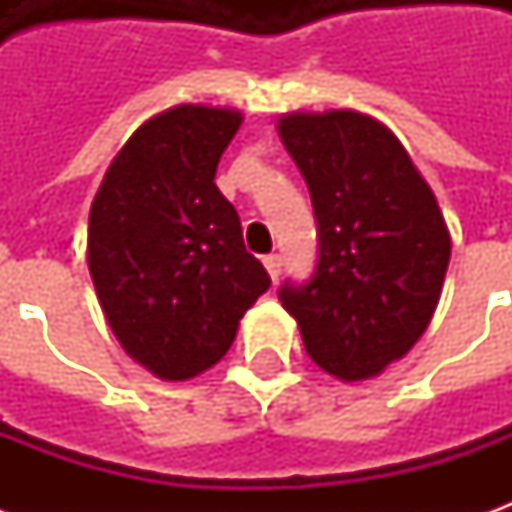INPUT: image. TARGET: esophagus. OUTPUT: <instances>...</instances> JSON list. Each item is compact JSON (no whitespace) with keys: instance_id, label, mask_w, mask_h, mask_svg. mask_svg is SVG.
Returning <instances> with one entry per match:
<instances>
[{"instance_id":"1","label":"esophagus","mask_w":512,"mask_h":512,"mask_svg":"<svg viewBox=\"0 0 512 512\" xmlns=\"http://www.w3.org/2000/svg\"><path fill=\"white\" fill-rule=\"evenodd\" d=\"M263 266H266L268 277L277 279L279 271H282V257H279V255H266V257H263Z\"/></svg>"}]
</instances>
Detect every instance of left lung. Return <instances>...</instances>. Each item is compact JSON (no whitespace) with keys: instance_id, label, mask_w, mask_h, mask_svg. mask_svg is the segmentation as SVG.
I'll list each match as a JSON object with an SVG mask.
<instances>
[{"instance_id":"1","label":"left lung","mask_w":512,"mask_h":512,"mask_svg":"<svg viewBox=\"0 0 512 512\" xmlns=\"http://www.w3.org/2000/svg\"><path fill=\"white\" fill-rule=\"evenodd\" d=\"M318 222L310 282L279 288L307 354L329 376L365 381L411 351L439 304L450 230L406 147L351 109L277 123Z\"/></svg>"}]
</instances>
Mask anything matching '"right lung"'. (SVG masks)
<instances>
[{
    "instance_id": "add662e5",
    "label": "right lung",
    "mask_w": 512,
    "mask_h": 512,
    "mask_svg": "<svg viewBox=\"0 0 512 512\" xmlns=\"http://www.w3.org/2000/svg\"><path fill=\"white\" fill-rule=\"evenodd\" d=\"M241 112L180 104L136 128L95 194L87 266L126 354L164 381L222 359L271 285L216 189Z\"/></svg>"
}]
</instances>
